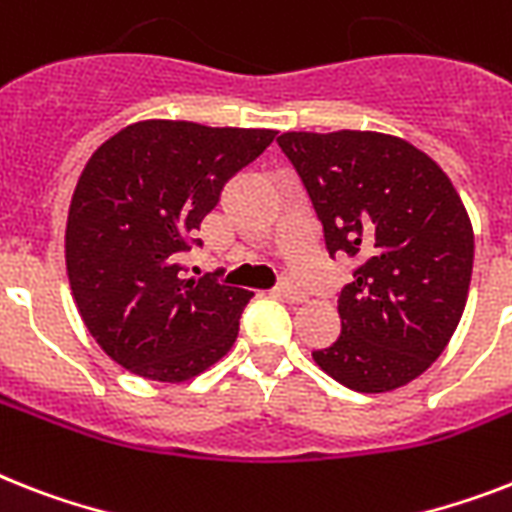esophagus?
Instances as JSON below:
<instances>
[{
  "label": "esophagus",
  "instance_id": "obj_1",
  "mask_svg": "<svg viewBox=\"0 0 512 512\" xmlns=\"http://www.w3.org/2000/svg\"><path fill=\"white\" fill-rule=\"evenodd\" d=\"M278 294L284 299H289V302H302V299H305V292H302L299 286H294L292 281H281V284H278Z\"/></svg>",
  "mask_w": 512,
  "mask_h": 512
}]
</instances>
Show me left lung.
<instances>
[{"label":"left lung","instance_id":"1","mask_svg":"<svg viewBox=\"0 0 512 512\" xmlns=\"http://www.w3.org/2000/svg\"><path fill=\"white\" fill-rule=\"evenodd\" d=\"M278 147L297 168L331 255L360 257L339 294L342 334L313 352L321 371L363 394L421 376L463 318L473 226L426 152L378 131H289Z\"/></svg>","mask_w":512,"mask_h":512}]
</instances>
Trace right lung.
Masks as SVG:
<instances>
[{
	"label": "right lung",
	"mask_w": 512,
	"mask_h": 512,
	"mask_svg": "<svg viewBox=\"0 0 512 512\" xmlns=\"http://www.w3.org/2000/svg\"><path fill=\"white\" fill-rule=\"evenodd\" d=\"M270 128L139 120L89 157L65 228L70 292L118 365L181 384L226 355L252 292L184 278L178 257L234 173L265 152Z\"/></svg>",
	"instance_id": "right-lung-1"
}]
</instances>
